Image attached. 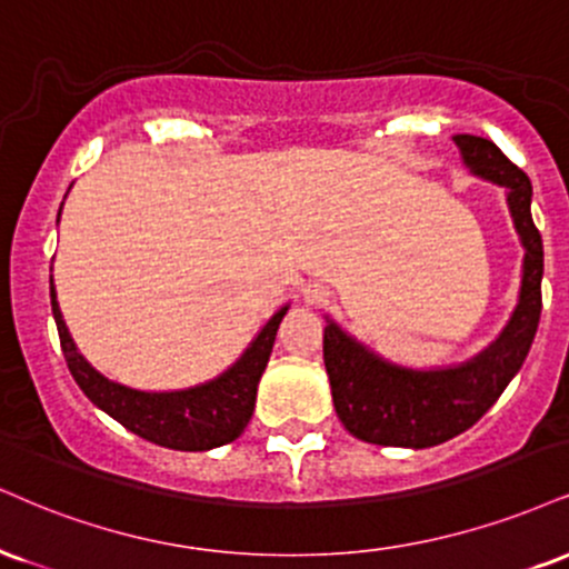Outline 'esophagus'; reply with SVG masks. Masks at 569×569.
<instances>
[{"label": "esophagus", "mask_w": 569, "mask_h": 569, "mask_svg": "<svg viewBox=\"0 0 569 569\" xmlns=\"http://www.w3.org/2000/svg\"><path fill=\"white\" fill-rule=\"evenodd\" d=\"M326 299H328V291L320 289V286H312V289H307V302L320 305V302H326Z\"/></svg>", "instance_id": "1"}]
</instances>
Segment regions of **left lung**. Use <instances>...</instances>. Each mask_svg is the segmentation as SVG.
Instances as JSON below:
<instances>
[{"mask_svg":"<svg viewBox=\"0 0 569 569\" xmlns=\"http://www.w3.org/2000/svg\"><path fill=\"white\" fill-rule=\"evenodd\" d=\"M463 161L475 174L509 190V209L525 246L519 305L496 345L475 360L445 371H410L376 358L337 323L323 331V360L337 416L358 440L392 448H432L467 432L488 413L530 352L540 320L543 241L532 222V184L496 142L456 134Z\"/></svg>","mask_w":569,"mask_h":569,"instance_id":"8db88e82","label":"left lung"}]
</instances>
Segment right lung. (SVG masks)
Returning a JSON list of instances; mask_svg holds the SVG:
<instances>
[{
  "mask_svg": "<svg viewBox=\"0 0 569 569\" xmlns=\"http://www.w3.org/2000/svg\"><path fill=\"white\" fill-rule=\"evenodd\" d=\"M50 297L68 371L77 379L81 392L129 432L172 450H211L243 435L246 423L254 413L257 385L270 360L278 326L289 310L283 307L272 315L243 358L209 385L182 389V392H140L108 381L81 358L60 315L54 286H50Z\"/></svg>",
  "mask_w": 569,
  "mask_h": 569,
  "instance_id": "1",
  "label": "right lung"
}]
</instances>
